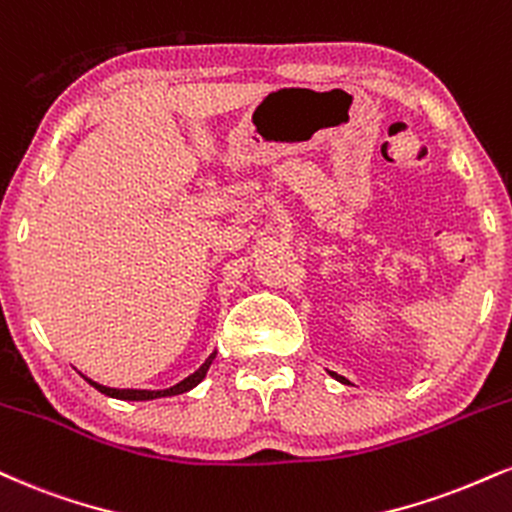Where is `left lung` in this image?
<instances>
[{"label":"left lung","mask_w":512,"mask_h":512,"mask_svg":"<svg viewBox=\"0 0 512 512\" xmlns=\"http://www.w3.org/2000/svg\"><path fill=\"white\" fill-rule=\"evenodd\" d=\"M334 377H336V374H334ZM338 381H343V384H346V379H343V377H336Z\"/></svg>","instance_id":"obj_1"}]
</instances>
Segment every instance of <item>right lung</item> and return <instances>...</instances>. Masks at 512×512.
Listing matches in <instances>:
<instances>
[{
	"label": "right lung",
	"instance_id": "add662e5",
	"mask_svg": "<svg viewBox=\"0 0 512 512\" xmlns=\"http://www.w3.org/2000/svg\"><path fill=\"white\" fill-rule=\"evenodd\" d=\"M214 355L217 353H212L205 360V365H202L200 369H197L195 374H190L188 379H183L181 384H176V386H171V389H166V391H138V389H109V386H102V384H95V381H90L92 386H95L97 391L100 393H104V396H112V398H119V400H152V398H166V396H178V393H186V391H190L193 389V386H197L200 384L202 379H205V374H207V369H209V365H212V360H214Z\"/></svg>",
	"mask_w": 512,
	"mask_h": 512
}]
</instances>
